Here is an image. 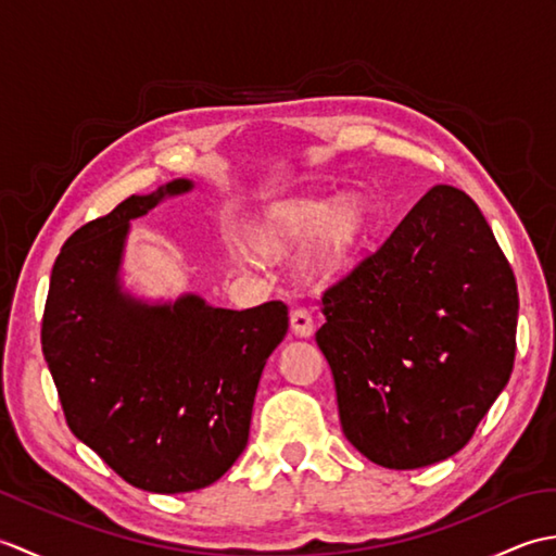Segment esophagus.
<instances>
[{
  "label": "esophagus",
  "instance_id": "esophagus-1",
  "mask_svg": "<svg viewBox=\"0 0 556 556\" xmlns=\"http://www.w3.org/2000/svg\"><path fill=\"white\" fill-rule=\"evenodd\" d=\"M291 332L296 334V337H301V339L313 337V332H315L313 315H311L308 311H303V308L293 311V313H291Z\"/></svg>",
  "mask_w": 556,
  "mask_h": 556
}]
</instances>
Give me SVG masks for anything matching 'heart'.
I'll use <instances>...</instances> for the list:
<instances>
[{
	"label": "heart",
	"instance_id": "1",
	"mask_svg": "<svg viewBox=\"0 0 556 556\" xmlns=\"http://www.w3.org/2000/svg\"><path fill=\"white\" fill-rule=\"evenodd\" d=\"M372 212L351 193L334 198H289L265 212L251 231V248L267 260L299 255V271L313 285H334L356 263ZM248 260V255L243 257Z\"/></svg>",
	"mask_w": 556,
	"mask_h": 556
}]
</instances>
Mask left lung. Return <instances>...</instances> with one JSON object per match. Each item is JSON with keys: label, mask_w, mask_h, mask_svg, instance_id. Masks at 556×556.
I'll return each mask as SVG.
<instances>
[{"label": "left lung", "mask_w": 556, "mask_h": 556, "mask_svg": "<svg viewBox=\"0 0 556 556\" xmlns=\"http://www.w3.org/2000/svg\"><path fill=\"white\" fill-rule=\"evenodd\" d=\"M315 341L341 430L372 464L454 456L511 377L518 291L478 205L434 186L382 248L325 291Z\"/></svg>", "instance_id": "1"}]
</instances>
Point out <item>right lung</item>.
I'll return each instance as SVG.
<instances>
[{
  "mask_svg": "<svg viewBox=\"0 0 556 556\" xmlns=\"http://www.w3.org/2000/svg\"><path fill=\"white\" fill-rule=\"evenodd\" d=\"M174 179L68 236L52 267L42 353L71 432L134 488H207L248 444L253 401L289 308L138 299L122 265L131 222L193 191Z\"/></svg>",
  "mask_w": 556,
  "mask_h": 556,
  "instance_id": "obj_1",
  "label": "right lung"
}]
</instances>
